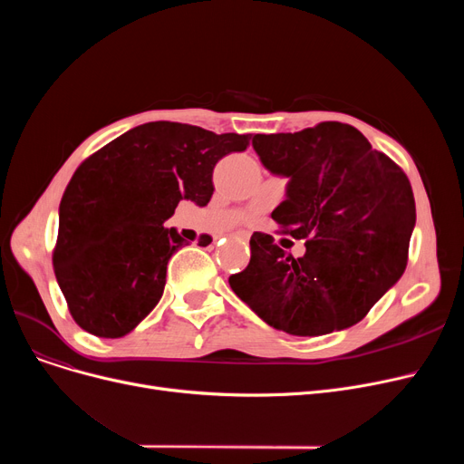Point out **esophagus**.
Returning <instances> with one entry per match:
<instances>
[{"mask_svg":"<svg viewBox=\"0 0 464 464\" xmlns=\"http://www.w3.org/2000/svg\"><path fill=\"white\" fill-rule=\"evenodd\" d=\"M235 237H237V238H240V240H242V242H246V240H248V237H246V235H245V233H237V235H235Z\"/></svg>","mask_w":464,"mask_h":464,"instance_id":"1","label":"esophagus"}]
</instances>
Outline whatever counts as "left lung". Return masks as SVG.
Returning <instances> with one entry per match:
<instances>
[{
	"instance_id": "1",
	"label": "left lung",
	"mask_w": 464,
	"mask_h": 464,
	"mask_svg": "<svg viewBox=\"0 0 464 464\" xmlns=\"http://www.w3.org/2000/svg\"><path fill=\"white\" fill-rule=\"evenodd\" d=\"M265 169L289 179L273 219L306 254H285L266 233L229 285L271 327L318 336L361 322L402 276L416 201L404 170L359 130L322 121L297 133L256 135ZM284 246V245H282Z\"/></svg>"
}]
</instances>
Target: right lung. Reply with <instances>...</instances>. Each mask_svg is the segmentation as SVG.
I'll list each match as a JSON object with an SVG mask.
<instances>
[{
	"label": "right lung",
	"instance_id": "obj_1",
	"mask_svg": "<svg viewBox=\"0 0 464 464\" xmlns=\"http://www.w3.org/2000/svg\"><path fill=\"white\" fill-rule=\"evenodd\" d=\"M250 135L150 121L92 154L60 203L54 273L69 312L102 338L131 333L160 303L167 263L188 242L165 219L182 199L205 207L214 165Z\"/></svg>",
	"mask_w": 464,
	"mask_h": 464
}]
</instances>
